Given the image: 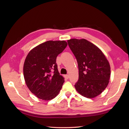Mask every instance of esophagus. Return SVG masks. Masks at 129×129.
<instances>
[{"instance_id":"esophagus-1","label":"esophagus","mask_w":129,"mask_h":129,"mask_svg":"<svg viewBox=\"0 0 129 129\" xmlns=\"http://www.w3.org/2000/svg\"><path fill=\"white\" fill-rule=\"evenodd\" d=\"M64 77L66 79H68V78H69L68 75H64Z\"/></svg>"}]
</instances>
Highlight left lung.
Returning a JSON list of instances; mask_svg holds the SVG:
<instances>
[{
  "label": "left lung",
  "mask_w": 129,
  "mask_h": 129,
  "mask_svg": "<svg viewBox=\"0 0 129 129\" xmlns=\"http://www.w3.org/2000/svg\"><path fill=\"white\" fill-rule=\"evenodd\" d=\"M79 67L77 91L87 98H94L107 88L110 77V66L101 50L88 40L72 39L67 41Z\"/></svg>",
  "instance_id": "8db88e82"
}]
</instances>
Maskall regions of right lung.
Here are the masks:
<instances>
[{
    "label": "right lung",
    "mask_w": 129,
    "mask_h": 129,
    "mask_svg": "<svg viewBox=\"0 0 129 129\" xmlns=\"http://www.w3.org/2000/svg\"><path fill=\"white\" fill-rule=\"evenodd\" d=\"M67 46L65 41H47L27 55L23 68L25 83L38 98L48 101L59 93L64 79L58 71L56 60Z\"/></svg>",
    "instance_id": "add662e5"
}]
</instances>
